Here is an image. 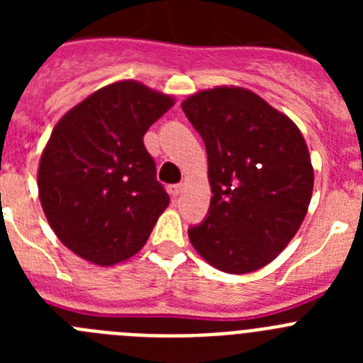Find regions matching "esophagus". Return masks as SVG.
<instances>
[{"mask_svg":"<svg viewBox=\"0 0 363 363\" xmlns=\"http://www.w3.org/2000/svg\"><path fill=\"white\" fill-rule=\"evenodd\" d=\"M179 192H182V185L176 184V185H169V194H171L172 198L179 196Z\"/></svg>","mask_w":363,"mask_h":363,"instance_id":"1","label":"esophagus"}]
</instances>
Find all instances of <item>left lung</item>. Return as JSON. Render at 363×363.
<instances>
[{
    "label": "left lung",
    "instance_id": "8db88e82",
    "mask_svg": "<svg viewBox=\"0 0 363 363\" xmlns=\"http://www.w3.org/2000/svg\"><path fill=\"white\" fill-rule=\"evenodd\" d=\"M207 150L213 198L192 247L213 267L245 274L264 267L306 218L314 172L289 118L255 92L216 86L182 104Z\"/></svg>",
    "mask_w": 363,
    "mask_h": 363
}]
</instances>
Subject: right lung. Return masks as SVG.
I'll return each mask as SVG.
<instances>
[{
  "instance_id": "1",
  "label": "right lung",
  "mask_w": 363,
  "mask_h": 363,
  "mask_svg": "<svg viewBox=\"0 0 363 363\" xmlns=\"http://www.w3.org/2000/svg\"><path fill=\"white\" fill-rule=\"evenodd\" d=\"M174 105L138 82L104 86L54 127L38 171L41 207L56 236L98 265L136 255L169 205L143 145Z\"/></svg>"
}]
</instances>
